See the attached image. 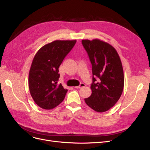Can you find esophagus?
Returning <instances> with one entry per match:
<instances>
[{
	"instance_id": "esophagus-1",
	"label": "esophagus",
	"mask_w": 150,
	"mask_h": 150,
	"mask_svg": "<svg viewBox=\"0 0 150 150\" xmlns=\"http://www.w3.org/2000/svg\"><path fill=\"white\" fill-rule=\"evenodd\" d=\"M85 86H86V85H85V84H84V83H81L79 86H75V87H74V88H83V87H84Z\"/></svg>"
}]
</instances>
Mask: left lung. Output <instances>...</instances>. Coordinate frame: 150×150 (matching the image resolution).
I'll list each match as a JSON object with an SVG mask.
<instances>
[{
    "instance_id": "1",
    "label": "left lung",
    "mask_w": 150,
    "mask_h": 150,
    "mask_svg": "<svg viewBox=\"0 0 150 150\" xmlns=\"http://www.w3.org/2000/svg\"><path fill=\"white\" fill-rule=\"evenodd\" d=\"M92 64V93L84 99L98 112L110 110L120 98L124 88V72L120 57L111 44L99 39L82 40Z\"/></svg>"
}]
</instances>
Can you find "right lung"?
I'll return each mask as SVG.
<instances>
[{"mask_svg":"<svg viewBox=\"0 0 150 150\" xmlns=\"http://www.w3.org/2000/svg\"><path fill=\"white\" fill-rule=\"evenodd\" d=\"M76 42V40H56L44 45L36 52L29 73L32 98L44 110H51L62 102L67 91L57 84L59 67Z\"/></svg>","mask_w":150,"mask_h":150,"instance_id":"obj_1","label":"right lung"}]
</instances>
